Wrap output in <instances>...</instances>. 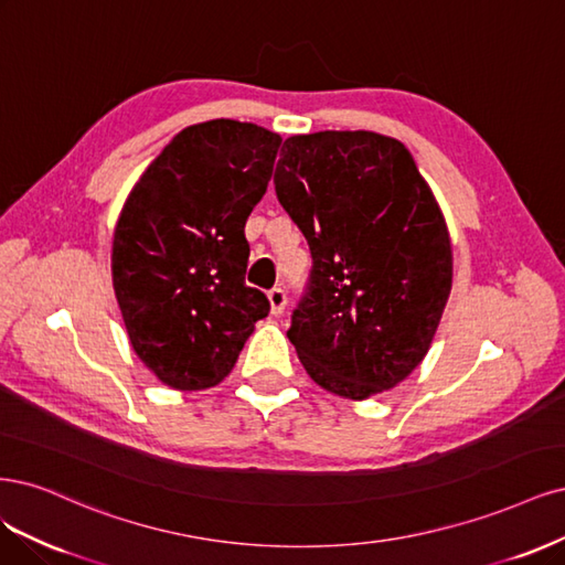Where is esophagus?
Listing matches in <instances>:
<instances>
[{"label": "esophagus", "mask_w": 565, "mask_h": 565, "mask_svg": "<svg viewBox=\"0 0 565 565\" xmlns=\"http://www.w3.org/2000/svg\"><path fill=\"white\" fill-rule=\"evenodd\" d=\"M267 300H269V309H271V315L275 317H279V315H284V309H286V302H288V298H286V294H284V288H271L269 294H267Z\"/></svg>", "instance_id": "obj_1"}]
</instances>
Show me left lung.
<instances>
[{"mask_svg": "<svg viewBox=\"0 0 565 565\" xmlns=\"http://www.w3.org/2000/svg\"><path fill=\"white\" fill-rule=\"evenodd\" d=\"M275 190L312 253L288 340L307 375L344 398L396 387L425 359L452 284L444 213L396 138H286Z\"/></svg>", "mask_w": 565, "mask_h": 565, "instance_id": "left-lung-1", "label": "left lung"}]
</instances>
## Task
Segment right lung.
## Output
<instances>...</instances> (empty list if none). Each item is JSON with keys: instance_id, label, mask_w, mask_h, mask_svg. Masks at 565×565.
I'll list each match as a JSON object with an SVG mask.
<instances>
[{"instance_id": "right-lung-1", "label": "right lung", "mask_w": 565, "mask_h": 565, "mask_svg": "<svg viewBox=\"0 0 565 565\" xmlns=\"http://www.w3.org/2000/svg\"><path fill=\"white\" fill-rule=\"evenodd\" d=\"M281 138L263 126H188L124 202L113 284L138 359L163 385L209 390L234 369L269 300L246 286V221L271 178Z\"/></svg>"}]
</instances>
